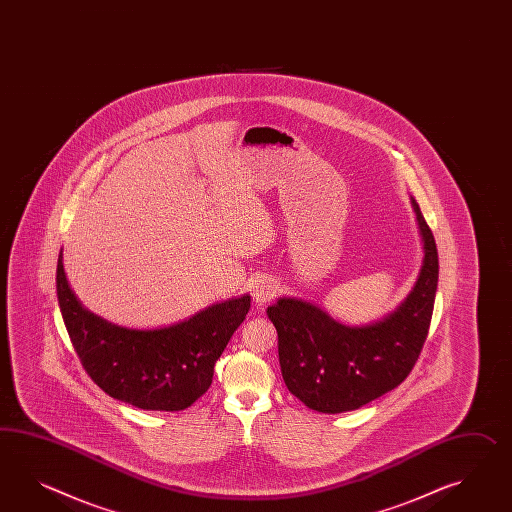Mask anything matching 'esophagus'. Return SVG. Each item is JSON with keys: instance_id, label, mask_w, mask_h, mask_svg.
Segmentation results:
<instances>
[{"instance_id": "obj_1", "label": "esophagus", "mask_w": 512, "mask_h": 512, "mask_svg": "<svg viewBox=\"0 0 512 512\" xmlns=\"http://www.w3.org/2000/svg\"><path fill=\"white\" fill-rule=\"evenodd\" d=\"M251 294H253V300L257 305H264V303L274 300L275 294H277V285H275L274 279L261 277L253 283Z\"/></svg>"}]
</instances>
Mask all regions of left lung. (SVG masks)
I'll use <instances>...</instances> for the list:
<instances>
[{
    "label": "left lung",
    "mask_w": 512,
    "mask_h": 512,
    "mask_svg": "<svg viewBox=\"0 0 512 512\" xmlns=\"http://www.w3.org/2000/svg\"><path fill=\"white\" fill-rule=\"evenodd\" d=\"M424 261L411 294L383 320L349 327L307 301L281 298L268 307L277 329L279 364L288 390L309 409L355 411L401 385L424 348L438 283L435 237L411 198Z\"/></svg>",
    "instance_id": "1"
}]
</instances>
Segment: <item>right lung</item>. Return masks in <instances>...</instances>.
Wrapping results in <instances>:
<instances>
[{
	"label": "right lung",
	"mask_w": 512,
	"mask_h": 512,
	"mask_svg": "<svg viewBox=\"0 0 512 512\" xmlns=\"http://www.w3.org/2000/svg\"><path fill=\"white\" fill-rule=\"evenodd\" d=\"M57 298L85 372L111 398L144 411H183L211 387L214 364L250 311V296L216 303L163 329H127L87 311L57 262Z\"/></svg>",
	"instance_id": "right-lung-1"
}]
</instances>
